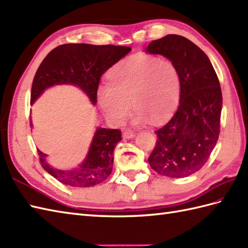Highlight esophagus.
Masks as SVG:
<instances>
[{"label":"esophagus","instance_id":"obj_1","mask_svg":"<svg viewBox=\"0 0 248 248\" xmlns=\"http://www.w3.org/2000/svg\"><path fill=\"white\" fill-rule=\"evenodd\" d=\"M123 136H124V139H133L135 136V133L131 130H125L124 134H123Z\"/></svg>","mask_w":248,"mask_h":248}]
</instances>
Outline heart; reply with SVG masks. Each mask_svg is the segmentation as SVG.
<instances>
[{
	"label": "heart",
	"mask_w": 248,
	"mask_h": 248,
	"mask_svg": "<svg viewBox=\"0 0 248 248\" xmlns=\"http://www.w3.org/2000/svg\"><path fill=\"white\" fill-rule=\"evenodd\" d=\"M108 83L98 89L103 112L115 123L129 113V102L136 110L135 123L149 118H167L179 102L181 78L170 60L140 54L118 62L108 72Z\"/></svg>",
	"instance_id": "1"
}]
</instances>
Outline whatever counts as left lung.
<instances>
[{"instance_id":"1","label":"left lung","mask_w":248,"mask_h":248,"mask_svg":"<svg viewBox=\"0 0 248 248\" xmlns=\"http://www.w3.org/2000/svg\"><path fill=\"white\" fill-rule=\"evenodd\" d=\"M146 52L167 57L181 78L178 109L155 131L148 163L161 176L188 177L207 163L217 143L223 103L218 78L204 52L183 36L154 40Z\"/></svg>"}]
</instances>
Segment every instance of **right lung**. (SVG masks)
Instances as JSON below:
<instances>
[{
	"label": "right lung",
	"instance_id": "obj_1",
	"mask_svg": "<svg viewBox=\"0 0 248 248\" xmlns=\"http://www.w3.org/2000/svg\"><path fill=\"white\" fill-rule=\"evenodd\" d=\"M130 51V46L113 45L66 44L56 46L37 69L31 84V103H34L46 88L57 84L77 85L86 93L93 104L97 103L100 78ZM120 140V130L97 129L85 161L72 170H55L46 162L45 154L40 150L37 152L44 170L60 182L70 186L88 187L103 182L110 175L113 152Z\"/></svg>",
	"mask_w": 248,
	"mask_h": 248
}]
</instances>
